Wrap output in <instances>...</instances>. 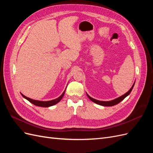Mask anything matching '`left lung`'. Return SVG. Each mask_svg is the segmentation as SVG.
Instances as JSON below:
<instances>
[{"label": "left lung", "instance_id": "1", "mask_svg": "<svg viewBox=\"0 0 153 153\" xmlns=\"http://www.w3.org/2000/svg\"><path fill=\"white\" fill-rule=\"evenodd\" d=\"M134 85H135V83H134L132 87H131V89H129V90L126 92V94H124V95H123V96H120V97H119V98H116V99H115V100H112V101H103L97 100H95V99H94V98H91V97L89 96L87 94V96H88V98H89L92 101H93L94 103H96V104H98V105H102V106H112L115 105H117V104H118L119 103L121 102V101H123L125 98H126V97L127 96H128L129 94H130V92H131V91L132 89H133Z\"/></svg>", "mask_w": 153, "mask_h": 153}]
</instances>
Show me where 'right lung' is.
Segmentation results:
<instances>
[{
    "instance_id": "add662e5",
    "label": "right lung",
    "mask_w": 153,
    "mask_h": 153,
    "mask_svg": "<svg viewBox=\"0 0 153 153\" xmlns=\"http://www.w3.org/2000/svg\"><path fill=\"white\" fill-rule=\"evenodd\" d=\"M65 91H64L63 92V93L58 98H56L55 100H50V101H38V100H32V99H30L29 98H27V97H26L25 96H24V94H22L21 93V94L22 95V96L24 97V98H25L26 100H28L29 101H30V102L32 104H34V105L36 106H41V107H48V106H53L55 104H57V103H59L60 101H61L62 98V97L64 96V93H65Z\"/></svg>"
}]
</instances>
